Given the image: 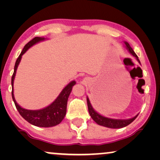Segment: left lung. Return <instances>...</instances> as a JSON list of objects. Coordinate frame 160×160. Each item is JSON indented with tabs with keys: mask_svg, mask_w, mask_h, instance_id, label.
<instances>
[{
	"mask_svg": "<svg viewBox=\"0 0 160 160\" xmlns=\"http://www.w3.org/2000/svg\"><path fill=\"white\" fill-rule=\"evenodd\" d=\"M126 45V48L128 49L129 52H130L131 54H132L135 58H136L137 60L140 62V60H138V57L137 56V54L135 53V52L133 51L132 48L130 47V44L128 42H124ZM87 106H88V111L89 114H90V117H92L94 121H95L96 123L99 124V125H102L104 127H106V128H124V127L128 126V124L134 121V120L136 119L138 115L135 116L133 118H131V119H110V118L105 117L99 114V113L96 112V111L94 110L92 106H91L90 102H89V100L88 98H87Z\"/></svg>",
	"mask_w": 160,
	"mask_h": 160,
	"instance_id": "8db88e82",
	"label": "left lung"
}]
</instances>
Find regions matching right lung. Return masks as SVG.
Here are the masks:
<instances>
[{"label": "right lung", "mask_w": 160, "mask_h": 160, "mask_svg": "<svg viewBox=\"0 0 160 160\" xmlns=\"http://www.w3.org/2000/svg\"><path fill=\"white\" fill-rule=\"evenodd\" d=\"M44 40V38H40V37H35L31 41H30L25 47H24L22 51L21 52L18 58L15 62L14 71L12 77V99L14 100L15 106L19 111V114L32 125L37 127H41V128H50L58 125L64 119L65 114H66L67 109V102L68 99L69 95L71 92L72 88L73 85L76 84L75 81H72L70 82L62 91L61 92L60 95L58 98L52 102L49 106L41 109V110H27V109L22 108L17 103L16 100L14 99V89H13V84H14V79L15 74L18 67V65L20 62L22 56L25 53V52L31 47L32 45L36 44V43Z\"/></svg>", "instance_id": "add662e5"}]
</instances>
